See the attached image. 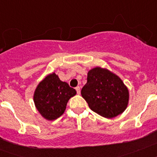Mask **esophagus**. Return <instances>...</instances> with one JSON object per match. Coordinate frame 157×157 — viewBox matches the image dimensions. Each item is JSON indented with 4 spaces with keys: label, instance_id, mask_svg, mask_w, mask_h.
Listing matches in <instances>:
<instances>
[{
    "label": "esophagus",
    "instance_id": "obj_1",
    "mask_svg": "<svg viewBox=\"0 0 157 157\" xmlns=\"http://www.w3.org/2000/svg\"><path fill=\"white\" fill-rule=\"evenodd\" d=\"M75 90H76V92H77V94H80V91H81V90H80V87L79 86H77L75 88Z\"/></svg>",
    "mask_w": 157,
    "mask_h": 157
}]
</instances>
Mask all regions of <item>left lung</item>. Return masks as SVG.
<instances>
[{"mask_svg":"<svg viewBox=\"0 0 157 157\" xmlns=\"http://www.w3.org/2000/svg\"><path fill=\"white\" fill-rule=\"evenodd\" d=\"M81 94L92 111L114 118L127 109L129 92L120 78L107 69L95 67L88 72Z\"/></svg>","mask_w":157,"mask_h":157,"instance_id":"1","label":"left lung"}]
</instances>
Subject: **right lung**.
I'll list each match as a JSON object with an SVG mask.
<instances>
[{
    "instance_id": "obj_1",
    "label": "right lung",
    "mask_w": 157,
    "mask_h": 157,
    "mask_svg": "<svg viewBox=\"0 0 157 157\" xmlns=\"http://www.w3.org/2000/svg\"><path fill=\"white\" fill-rule=\"evenodd\" d=\"M75 94V89L60 81L59 77L52 73L37 86L34 101L41 116L46 120H53L63 115L68 100Z\"/></svg>"
}]
</instances>
